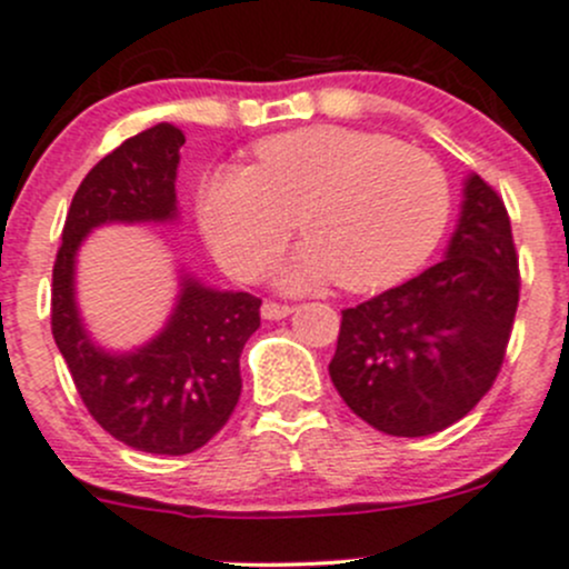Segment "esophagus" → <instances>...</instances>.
<instances>
[{
	"label": "esophagus",
	"mask_w": 569,
	"mask_h": 569,
	"mask_svg": "<svg viewBox=\"0 0 569 569\" xmlns=\"http://www.w3.org/2000/svg\"><path fill=\"white\" fill-rule=\"evenodd\" d=\"M291 311H295V308L283 306V302H263V306H261V317L269 319V321L286 319Z\"/></svg>",
	"instance_id": "34e87169"
}]
</instances>
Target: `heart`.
Here are the masks:
<instances>
[{
    "label": "heart",
    "instance_id": "heart-1",
    "mask_svg": "<svg viewBox=\"0 0 569 569\" xmlns=\"http://www.w3.org/2000/svg\"><path fill=\"white\" fill-rule=\"evenodd\" d=\"M258 164H220L198 189V220L233 274H252L295 233L274 267L283 289L338 283L377 291L410 278L443 239L451 192L421 148L380 131L306 126L256 146Z\"/></svg>",
    "mask_w": 569,
    "mask_h": 569
}]
</instances>
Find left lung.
Listing matches in <instances>:
<instances>
[{
  "label": "left lung",
  "instance_id": "left-lung-1",
  "mask_svg": "<svg viewBox=\"0 0 569 569\" xmlns=\"http://www.w3.org/2000/svg\"><path fill=\"white\" fill-rule=\"evenodd\" d=\"M518 297L503 200L470 173L446 256L418 278L341 311L332 386L380 432H440L468 416L496 382Z\"/></svg>",
  "mask_w": 569,
  "mask_h": 569
}]
</instances>
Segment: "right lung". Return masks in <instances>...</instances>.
Listing matches in <instances>:
<instances>
[{"label":"right lung","instance_id":"obj_1","mask_svg":"<svg viewBox=\"0 0 569 569\" xmlns=\"http://www.w3.org/2000/svg\"><path fill=\"white\" fill-rule=\"evenodd\" d=\"M183 131L157 123L107 153L79 183L51 274V332L90 416L148 455H189L209 443L242 393L239 355L261 325V300L222 291L178 269V295L151 341L118 352L90 336L77 302V256L101 226L176 222Z\"/></svg>","mask_w":569,"mask_h":569}]
</instances>
